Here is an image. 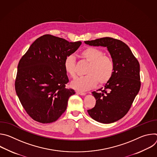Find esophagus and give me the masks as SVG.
<instances>
[{
  "label": "esophagus",
  "instance_id": "obj_1",
  "mask_svg": "<svg viewBox=\"0 0 157 157\" xmlns=\"http://www.w3.org/2000/svg\"><path fill=\"white\" fill-rule=\"evenodd\" d=\"M77 93H78V94H79V95H81V96H84V95H86V93L83 92V91H77Z\"/></svg>",
  "mask_w": 157,
  "mask_h": 157
}]
</instances>
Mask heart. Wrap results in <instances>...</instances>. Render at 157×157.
I'll list each match as a JSON object with an SVG mask.
<instances>
[{
    "instance_id": "heart-1",
    "label": "heart",
    "mask_w": 157,
    "mask_h": 157,
    "mask_svg": "<svg viewBox=\"0 0 157 157\" xmlns=\"http://www.w3.org/2000/svg\"><path fill=\"white\" fill-rule=\"evenodd\" d=\"M80 57L89 62L85 76L75 78L71 83L76 90L84 91L94 87L97 83L104 84L113 76L115 65L113 59L103 52L94 47H87L79 53ZM65 71L71 77L75 76V58L73 55L67 56L63 62Z\"/></svg>"
}]
</instances>
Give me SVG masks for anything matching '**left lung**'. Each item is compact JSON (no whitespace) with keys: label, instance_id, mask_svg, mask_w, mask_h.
Returning <instances> with one entry per match:
<instances>
[{"label":"left lung","instance_id":"left-lung-1","mask_svg":"<svg viewBox=\"0 0 157 157\" xmlns=\"http://www.w3.org/2000/svg\"><path fill=\"white\" fill-rule=\"evenodd\" d=\"M84 43L90 46L107 47L115 65L114 74L104 87L92 93L96 102L87 113L99 122H114L128 113L140 90L139 63L129 47L119 40L104 37Z\"/></svg>","mask_w":157,"mask_h":157}]
</instances>
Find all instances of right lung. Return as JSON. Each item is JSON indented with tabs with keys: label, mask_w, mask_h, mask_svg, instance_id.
Segmentation results:
<instances>
[{
	"label": "right lung",
	"mask_w": 157,
	"mask_h": 157,
	"mask_svg": "<svg viewBox=\"0 0 157 157\" xmlns=\"http://www.w3.org/2000/svg\"><path fill=\"white\" fill-rule=\"evenodd\" d=\"M81 43L44 35L31 44L20 59L15 91L22 106L34 121L52 123L64 113L69 98L75 91L66 87L69 79L63 62Z\"/></svg>",
	"instance_id": "obj_1"
}]
</instances>
